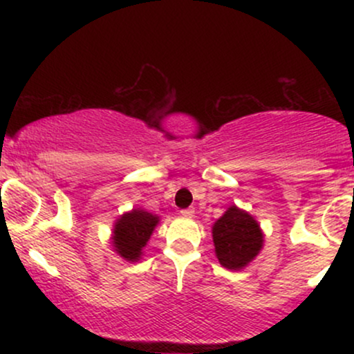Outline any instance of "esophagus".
Here are the masks:
<instances>
[{"label": "esophagus", "instance_id": "obj_1", "mask_svg": "<svg viewBox=\"0 0 354 354\" xmlns=\"http://www.w3.org/2000/svg\"><path fill=\"white\" fill-rule=\"evenodd\" d=\"M181 216H186V218H191L194 214V209L193 208H186V209H181L180 211Z\"/></svg>", "mask_w": 354, "mask_h": 354}]
</instances>
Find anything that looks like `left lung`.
<instances>
[{"label": "left lung", "instance_id": "obj_1", "mask_svg": "<svg viewBox=\"0 0 354 354\" xmlns=\"http://www.w3.org/2000/svg\"><path fill=\"white\" fill-rule=\"evenodd\" d=\"M213 241L219 263L228 270H241L261 250L263 233L253 216L231 206L214 223Z\"/></svg>", "mask_w": 354, "mask_h": 354}]
</instances>
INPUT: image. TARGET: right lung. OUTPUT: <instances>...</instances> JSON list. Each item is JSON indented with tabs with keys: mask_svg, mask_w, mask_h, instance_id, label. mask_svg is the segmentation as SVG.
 I'll use <instances>...</instances> for the list:
<instances>
[{
	"mask_svg": "<svg viewBox=\"0 0 354 354\" xmlns=\"http://www.w3.org/2000/svg\"><path fill=\"white\" fill-rule=\"evenodd\" d=\"M158 216L143 209H133L118 219L113 234V245L116 251L128 261H136L141 254V248L151 236Z\"/></svg>",
	"mask_w": 354,
	"mask_h": 354,
	"instance_id": "add662e5",
	"label": "right lung"
}]
</instances>
